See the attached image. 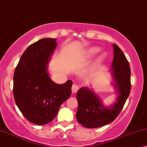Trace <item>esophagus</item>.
<instances>
[{
  "instance_id": "obj_1",
  "label": "esophagus",
  "mask_w": 147,
  "mask_h": 147,
  "mask_svg": "<svg viewBox=\"0 0 147 147\" xmlns=\"http://www.w3.org/2000/svg\"><path fill=\"white\" fill-rule=\"evenodd\" d=\"M78 90H79V86L75 85V84L72 85V93H77Z\"/></svg>"
}]
</instances>
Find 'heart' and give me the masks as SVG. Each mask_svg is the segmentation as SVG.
I'll list each match as a JSON object with an SVG mask.
<instances>
[{"instance_id": "obj_1", "label": "heart", "mask_w": 147, "mask_h": 147, "mask_svg": "<svg viewBox=\"0 0 147 147\" xmlns=\"http://www.w3.org/2000/svg\"><path fill=\"white\" fill-rule=\"evenodd\" d=\"M100 51L101 49L99 48H97V47H90L89 48L85 49V50L81 52V54H80V56L78 58L77 60H79V61H85V60H91L95 57V56H97L100 52ZM105 56H106V54L105 53L101 54L99 56L97 61L100 62L101 60H103L105 58Z\"/></svg>"}]
</instances>
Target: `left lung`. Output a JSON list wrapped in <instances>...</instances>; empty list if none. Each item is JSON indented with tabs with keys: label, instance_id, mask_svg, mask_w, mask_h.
<instances>
[{
	"label": "left lung",
	"instance_id": "8db88e82",
	"mask_svg": "<svg viewBox=\"0 0 147 147\" xmlns=\"http://www.w3.org/2000/svg\"><path fill=\"white\" fill-rule=\"evenodd\" d=\"M113 58L110 72L116 101L105 105L92 87H84L77 93L78 109L76 118L85 128H98L113 122L122 110L130 92V68L126 56L116 44H113Z\"/></svg>",
	"mask_w": 147,
	"mask_h": 147
}]
</instances>
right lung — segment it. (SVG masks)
I'll return each mask as SVG.
<instances>
[{"label": "right lung", "instance_id": "1", "mask_svg": "<svg viewBox=\"0 0 147 147\" xmlns=\"http://www.w3.org/2000/svg\"><path fill=\"white\" fill-rule=\"evenodd\" d=\"M56 47V38L42 39L30 45L14 72L15 103L25 118L37 125L50 122L71 95V80L58 84L50 77L48 63Z\"/></svg>", "mask_w": 147, "mask_h": 147}]
</instances>
